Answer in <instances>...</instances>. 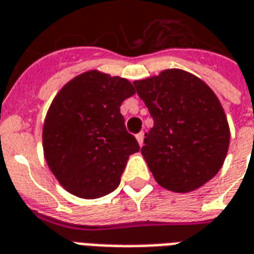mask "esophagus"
<instances>
[{"mask_svg": "<svg viewBox=\"0 0 254 254\" xmlns=\"http://www.w3.org/2000/svg\"><path fill=\"white\" fill-rule=\"evenodd\" d=\"M136 140H138V143H139V146L143 145V138H145V134L143 132H139V134H136Z\"/></svg>", "mask_w": 254, "mask_h": 254, "instance_id": "34e87169", "label": "esophagus"}]
</instances>
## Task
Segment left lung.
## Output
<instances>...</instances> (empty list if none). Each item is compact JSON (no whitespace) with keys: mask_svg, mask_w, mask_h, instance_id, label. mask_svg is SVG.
Segmentation results:
<instances>
[{"mask_svg":"<svg viewBox=\"0 0 254 254\" xmlns=\"http://www.w3.org/2000/svg\"><path fill=\"white\" fill-rule=\"evenodd\" d=\"M154 126L140 153L162 188L187 193L210 181L225 162L230 127L214 90L181 68L134 81Z\"/></svg>","mask_w":254,"mask_h":254,"instance_id":"8db88e82","label":"left lung"}]
</instances>
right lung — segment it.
Listing matches in <instances>:
<instances>
[{
    "label": "right lung",
    "instance_id": "right-lung-1",
    "mask_svg": "<svg viewBox=\"0 0 254 254\" xmlns=\"http://www.w3.org/2000/svg\"><path fill=\"white\" fill-rule=\"evenodd\" d=\"M134 94L128 79L88 70L54 97L43 123L44 158L71 195L97 199L120 184L128 157L139 151L120 114L122 103Z\"/></svg>",
    "mask_w": 254,
    "mask_h": 254
}]
</instances>
